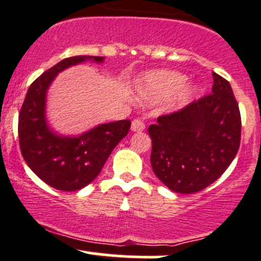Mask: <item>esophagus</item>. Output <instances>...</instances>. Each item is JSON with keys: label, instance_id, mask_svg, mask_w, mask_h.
I'll return each instance as SVG.
<instances>
[{"label": "esophagus", "instance_id": "obj_1", "mask_svg": "<svg viewBox=\"0 0 261 261\" xmlns=\"http://www.w3.org/2000/svg\"><path fill=\"white\" fill-rule=\"evenodd\" d=\"M143 130H145V124H143V121L136 119V120L131 122V131H134V133H141V131Z\"/></svg>", "mask_w": 261, "mask_h": 261}]
</instances>
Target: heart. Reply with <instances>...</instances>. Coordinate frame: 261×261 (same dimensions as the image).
Segmentation results:
<instances>
[{
    "label": "heart",
    "instance_id": "obj_1",
    "mask_svg": "<svg viewBox=\"0 0 261 261\" xmlns=\"http://www.w3.org/2000/svg\"><path fill=\"white\" fill-rule=\"evenodd\" d=\"M185 82L187 77L175 71H149L137 80V98L143 103H160L167 99L166 112H178L193 100L196 93L195 86Z\"/></svg>",
    "mask_w": 261,
    "mask_h": 261
}]
</instances>
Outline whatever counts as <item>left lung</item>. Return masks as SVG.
Instances as JSON below:
<instances>
[{
	"label": "left lung",
	"instance_id": "1",
	"mask_svg": "<svg viewBox=\"0 0 261 261\" xmlns=\"http://www.w3.org/2000/svg\"><path fill=\"white\" fill-rule=\"evenodd\" d=\"M212 93L148 127L151 166L170 190L193 194L216 181L241 143V113L232 87L212 73Z\"/></svg>",
	"mask_w": 261,
	"mask_h": 261
}]
</instances>
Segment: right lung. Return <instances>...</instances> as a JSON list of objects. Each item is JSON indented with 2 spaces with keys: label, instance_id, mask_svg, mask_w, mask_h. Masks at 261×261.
Wrapping results in <instances>:
<instances>
[{
  "label": "right lung",
  "instance_id": "right-lung-1",
  "mask_svg": "<svg viewBox=\"0 0 261 261\" xmlns=\"http://www.w3.org/2000/svg\"><path fill=\"white\" fill-rule=\"evenodd\" d=\"M103 64V56H73L38 77L27 92L18 119L23 158L41 180L54 189L74 191L95 179L113 149L126 136L130 120L106 122L74 136L53 130L46 119V97L56 76L82 62Z\"/></svg>",
  "mask_w": 261,
  "mask_h": 261
}]
</instances>
